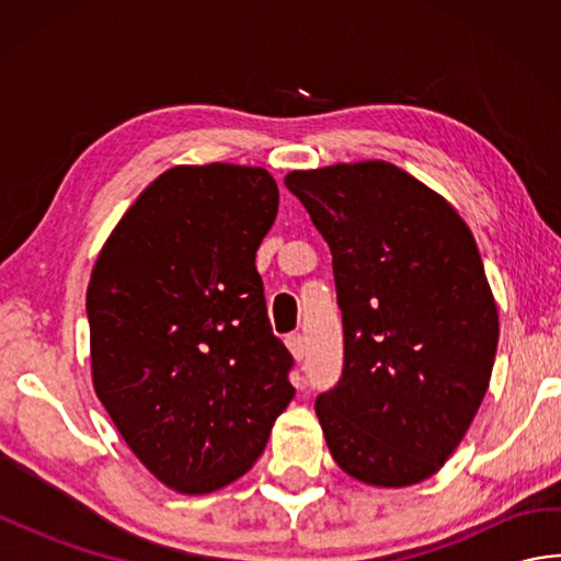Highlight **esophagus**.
Returning <instances> with one entry per match:
<instances>
[{"label": "esophagus", "mask_w": 561, "mask_h": 561, "mask_svg": "<svg viewBox=\"0 0 561 561\" xmlns=\"http://www.w3.org/2000/svg\"><path fill=\"white\" fill-rule=\"evenodd\" d=\"M284 342H287V347H289L294 359L301 362L304 356H306V340L299 335V332H294V335H289Z\"/></svg>", "instance_id": "34e87169"}]
</instances>
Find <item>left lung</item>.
Listing matches in <instances>:
<instances>
[{"label":"left lung","mask_w":561,"mask_h":561,"mask_svg":"<svg viewBox=\"0 0 561 561\" xmlns=\"http://www.w3.org/2000/svg\"><path fill=\"white\" fill-rule=\"evenodd\" d=\"M332 253L340 383L318 396L350 478L410 486L440 470L490 388L499 316L478 243L448 202L388 161L284 178Z\"/></svg>","instance_id":"obj_1"}]
</instances>
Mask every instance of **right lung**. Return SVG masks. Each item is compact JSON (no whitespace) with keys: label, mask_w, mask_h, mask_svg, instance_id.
Segmentation results:
<instances>
[{"label":"right lung","mask_w":561,"mask_h":561,"mask_svg":"<svg viewBox=\"0 0 561 561\" xmlns=\"http://www.w3.org/2000/svg\"><path fill=\"white\" fill-rule=\"evenodd\" d=\"M277 207L257 165H173L93 265V390L129 450L181 494L243 478L296 392L255 270Z\"/></svg>","instance_id":"obj_1"}]
</instances>
